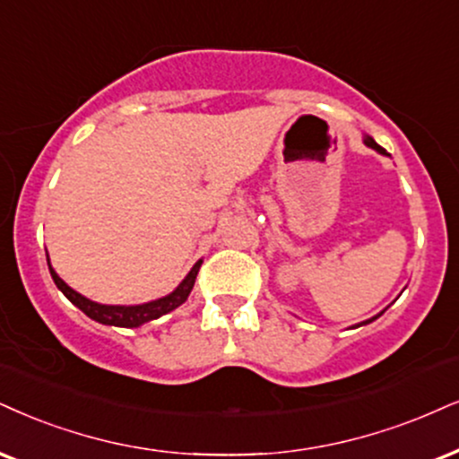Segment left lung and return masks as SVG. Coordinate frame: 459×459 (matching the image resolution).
Returning <instances> with one entry per match:
<instances>
[{"mask_svg": "<svg viewBox=\"0 0 459 459\" xmlns=\"http://www.w3.org/2000/svg\"><path fill=\"white\" fill-rule=\"evenodd\" d=\"M364 143H366L368 146H370V149H375V151H378V152H383V155H387L385 149H383V146H378V144H377L375 140H372V138H366ZM377 316H381V315H377ZM377 316H375V319H377ZM370 321H372V319H370ZM370 321H366V324H370Z\"/></svg>", "mask_w": 459, "mask_h": 459, "instance_id": "8db88e82", "label": "left lung"}]
</instances>
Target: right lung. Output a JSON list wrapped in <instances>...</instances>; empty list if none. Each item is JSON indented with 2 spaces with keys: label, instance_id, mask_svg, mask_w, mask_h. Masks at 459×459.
Instances as JSON below:
<instances>
[{
  "label": "right lung",
  "instance_id": "add662e5",
  "mask_svg": "<svg viewBox=\"0 0 459 459\" xmlns=\"http://www.w3.org/2000/svg\"><path fill=\"white\" fill-rule=\"evenodd\" d=\"M47 259H48V255H47ZM200 265H202V262H197L194 268H191V273L186 274V279L177 287V291H172L166 298L155 299V302L140 304V307H106V304L91 302V299H87L84 296H81V293L74 291L72 287H67L65 282L56 276V273L50 268V265H48V270H50V276H53L55 285L59 287V290L64 291V296L70 299L72 304H76V307L81 308L87 316H91V319L100 321V324H104V325L138 327V325L146 324V321L160 319L161 315H168L169 310L178 308L180 304L189 298L191 290H194V282H195V276H197V270H200Z\"/></svg>",
  "mask_w": 459,
  "mask_h": 459
}]
</instances>
